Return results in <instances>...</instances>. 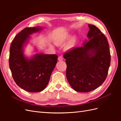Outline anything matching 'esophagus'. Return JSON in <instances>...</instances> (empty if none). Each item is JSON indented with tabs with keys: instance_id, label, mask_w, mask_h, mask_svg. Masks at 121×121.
I'll use <instances>...</instances> for the list:
<instances>
[{
	"instance_id": "1",
	"label": "esophagus",
	"mask_w": 121,
	"mask_h": 121,
	"mask_svg": "<svg viewBox=\"0 0 121 121\" xmlns=\"http://www.w3.org/2000/svg\"><path fill=\"white\" fill-rule=\"evenodd\" d=\"M58 60L59 61H61L63 60V57L62 56H60L59 57H58Z\"/></svg>"
}]
</instances>
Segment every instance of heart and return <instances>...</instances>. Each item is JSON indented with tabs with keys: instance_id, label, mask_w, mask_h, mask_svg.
Listing matches in <instances>:
<instances>
[{
	"instance_id": "b5f03b06",
	"label": "heart",
	"mask_w": 121,
	"mask_h": 121,
	"mask_svg": "<svg viewBox=\"0 0 121 121\" xmlns=\"http://www.w3.org/2000/svg\"><path fill=\"white\" fill-rule=\"evenodd\" d=\"M70 37L71 34L69 33H65L62 34L56 39V40H55V43L56 44H60L67 41L68 40V41L65 44V47L67 50L71 49L73 48V47H74L76 45L77 39L75 36H73V37H72L71 38Z\"/></svg>"
}]
</instances>
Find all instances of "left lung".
I'll return each mask as SVG.
<instances>
[{
  "mask_svg": "<svg viewBox=\"0 0 121 121\" xmlns=\"http://www.w3.org/2000/svg\"><path fill=\"white\" fill-rule=\"evenodd\" d=\"M89 31L82 46L64 54L66 76L74 90L87 92L96 89L107 78L111 64L107 38L99 29L88 25Z\"/></svg>",
  "mask_w": 121,
  "mask_h": 121,
  "instance_id": "8db88e82",
  "label": "left lung"
}]
</instances>
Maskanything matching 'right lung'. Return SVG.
<instances>
[{
  "mask_svg": "<svg viewBox=\"0 0 121 121\" xmlns=\"http://www.w3.org/2000/svg\"><path fill=\"white\" fill-rule=\"evenodd\" d=\"M43 28H25L14 38L10 48L9 65L13 79L22 89L29 92H40L45 88L57 61V55L38 53L36 49V53L30 56L25 54L30 35Z\"/></svg>",
  "mask_w": 121,
  "mask_h": 121,
  "instance_id": "right-lung-1",
  "label": "right lung"
}]
</instances>
